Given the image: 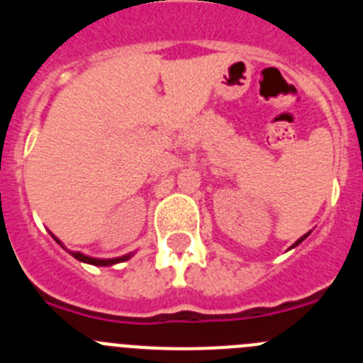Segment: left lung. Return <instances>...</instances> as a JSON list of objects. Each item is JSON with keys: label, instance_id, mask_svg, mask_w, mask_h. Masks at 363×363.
I'll return each mask as SVG.
<instances>
[{"label": "left lung", "instance_id": "1", "mask_svg": "<svg viewBox=\"0 0 363 363\" xmlns=\"http://www.w3.org/2000/svg\"><path fill=\"white\" fill-rule=\"evenodd\" d=\"M306 236H307V234H306ZM306 236H303V238H306ZM303 238H300V240H298V242H296V243H300V242H301V240H303ZM296 243H294V245H296Z\"/></svg>", "mask_w": 363, "mask_h": 363}]
</instances>
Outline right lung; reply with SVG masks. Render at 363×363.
I'll return each mask as SVG.
<instances>
[{
  "label": "right lung",
  "mask_w": 363,
  "mask_h": 363,
  "mask_svg": "<svg viewBox=\"0 0 363 363\" xmlns=\"http://www.w3.org/2000/svg\"><path fill=\"white\" fill-rule=\"evenodd\" d=\"M56 240L57 243H60V245H62V242H60V240L57 238H54ZM63 247V245H62ZM63 249H65V247H63ZM70 255L74 256V258L76 259H79V262H86V264H94V265H105V267H107V265H114V264H118V262H125V259H129L130 256H133V252H130V255H125V256H120V258H111V259H98V258H91V256H85V255H82V252H72V251H69Z\"/></svg>",
  "instance_id": "obj_1"
}]
</instances>
